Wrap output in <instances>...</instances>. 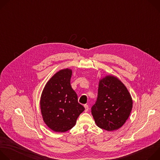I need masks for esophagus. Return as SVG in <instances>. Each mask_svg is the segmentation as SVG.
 Returning a JSON list of instances; mask_svg holds the SVG:
<instances>
[{
    "instance_id": "1",
    "label": "esophagus",
    "mask_w": 160,
    "mask_h": 160,
    "mask_svg": "<svg viewBox=\"0 0 160 160\" xmlns=\"http://www.w3.org/2000/svg\"><path fill=\"white\" fill-rule=\"evenodd\" d=\"M84 108H85V112H87V111H88V105H87V104H85L84 105Z\"/></svg>"
}]
</instances>
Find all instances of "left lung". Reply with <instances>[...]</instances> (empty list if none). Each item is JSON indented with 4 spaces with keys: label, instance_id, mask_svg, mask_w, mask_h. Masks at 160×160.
Returning <instances> with one entry per match:
<instances>
[{
    "label": "left lung",
    "instance_id": "8db88e82",
    "mask_svg": "<svg viewBox=\"0 0 160 160\" xmlns=\"http://www.w3.org/2000/svg\"><path fill=\"white\" fill-rule=\"evenodd\" d=\"M132 99L124 84L108 75L99 81L98 95L91 112L96 125L108 131L122 127L132 109Z\"/></svg>",
    "mask_w": 160,
    "mask_h": 160
}]
</instances>
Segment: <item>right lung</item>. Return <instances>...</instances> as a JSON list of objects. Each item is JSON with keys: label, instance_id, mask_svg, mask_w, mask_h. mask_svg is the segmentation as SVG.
Masks as SVG:
<instances>
[{"label": "right lung", "instance_id": "add662e5", "mask_svg": "<svg viewBox=\"0 0 160 160\" xmlns=\"http://www.w3.org/2000/svg\"><path fill=\"white\" fill-rule=\"evenodd\" d=\"M72 71L61 70L45 85L40 98V109L45 123L52 130L64 132L73 128L84 107L78 102L70 80Z\"/></svg>", "mask_w": 160, "mask_h": 160}]
</instances>
